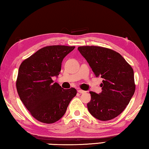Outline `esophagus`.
Here are the masks:
<instances>
[{
	"label": "esophagus",
	"instance_id": "esophagus-1",
	"mask_svg": "<svg viewBox=\"0 0 149 149\" xmlns=\"http://www.w3.org/2000/svg\"><path fill=\"white\" fill-rule=\"evenodd\" d=\"M77 91H78V93H80V94H83V93H86V91H84V90H81V89H79V90Z\"/></svg>",
	"mask_w": 149,
	"mask_h": 149
}]
</instances>
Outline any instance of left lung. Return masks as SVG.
I'll return each instance as SVG.
<instances>
[{"mask_svg":"<svg viewBox=\"0 0 149 149\" xmlns=\"http://www.w3.org/2000/svg\"><path fill=\"white\" fill-rule=\"evenodd\" d=\"M77 49L96 77L103 79L101 93L89 92L91 99L87 103L88 110L99 120L114 119L124 110L135 93L133 68L112 49L97 46H82Z\"/></svg>","mask_w":149,"mask_h":149,"instance_id":"8db88e82","label":"left lung"}]
</instances>
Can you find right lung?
<instances>
[{
    "mask_svg": "<svg viewBox=\"0 0 149 149\" xmlns=\"http://www.w3.org/2000/svg\"><path fill=\"white\" fill-rule=\"evenodd\" d=\"M74 49L64 45L45 47L20 65L17 93L30 114L39 122L52 123L59 120L77 94L74 88L64 89L52 79L59 75L63 59Z\"/></svg>",
    "mask_w": 149,
    "mask_h": 149,
    "instance_id": "add662e5",
    "label": "right lung"
}]
</instances>
